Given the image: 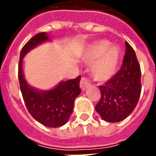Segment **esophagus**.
Masks as SVG:
<instances>
[{
    "label": "esophagus",
    "mask_w": 156,
    "mask_h": 156,
    "mask_svg": "<svg viewBox=\"0 0 156 156\" xmlns=\"http://www.w3.org/2000/svg\"><path fill=\"white\" fill-rule=\"evenodd\" d=\"M90 86V83L88 81L87 78H82L80 82V88L83 90H85L87 88Z\"/></svg>",
    "instance_id": "esophagus-1"
}]
</instances>
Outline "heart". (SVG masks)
<instances>
[{"mask_svg":"<svg viewBox=\"0 0 156 156\" xmlns=\"http://www.w3.org/2000/svg\"><path fill=\"white\" fill-rule=\"evenodd\" d=\"M83 59L87 63H92L97 59L91 66V74L98 81H108L116 72L120 50L116 46H110V42L108 40H99L88 45L83 53Z\"/></svg>","mask_w":156,"mask_h":156,"instance_id":"heart-1","label":"heart"}]
</instances>
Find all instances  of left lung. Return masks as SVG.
I'll list each match as a JSON object with an SVG mask.
<instances>
[{"label": "left lung", "mask_w": 156, "mask_h": 156, "mask_svg": "<svg viewBox=\"0 0 156 156\" xmlns=\"http://www.w3.org/2000/svg\"><path fill=\"white\" fill-rule=\"evenodd\" d=\"M126 54L120 70L104 85L95 110L103 120L112 123L123 121L134 110L140 97L141 69L133 48L126 42Z\"/></svg>", "instance_id": "1"}]
</instances>
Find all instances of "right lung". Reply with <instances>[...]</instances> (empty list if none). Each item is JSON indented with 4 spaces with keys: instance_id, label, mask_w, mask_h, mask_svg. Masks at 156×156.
Segmentation results:
<instances>
[{
    "instance_id": "add662e5",
    "label": "right lung",
    "mask_w": 156,
    "mask_h": 156,
    "mask_svg": "<svg viewBox=\"0 0 156 156\" xmlns=\"http://www.w3.org/2000/svg\"><path fill=\"white\" fill-rule=\"evenodd\" d=\"M48 41H51V38L47 33H38L23 46L19 58L18 80L23 100L30 115L44 126L56 128L67 123L73 112L74 100L81 93V77L61 81L47 90H39L28 84L23 74V58L30 50Z\"/></svg>"
}]
</instances>
